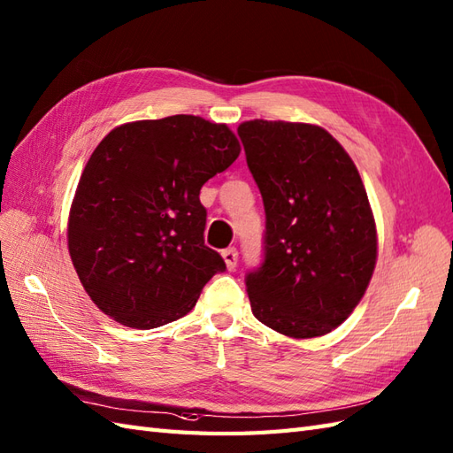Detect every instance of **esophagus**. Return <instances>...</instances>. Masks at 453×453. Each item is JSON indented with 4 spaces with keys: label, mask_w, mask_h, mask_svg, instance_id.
<instances>
[{
    "label": "esophagus",
    "mask_w": 453,
    "mask_h": 453,
    "mask_svg": "<svg viewBox=\"0 0 453 453\" xmlns=\"http://www.w3.org/2000/svg\"><path fill=\"white\" fill-rule=\"evenodd\" d=\"M222 257H224V262H226L227 270H235V266H237V250H235L234 247L226 249V250L222 252Z\"/></svg>",
    "instance_id": "esophagus-1"
}]
</instances>
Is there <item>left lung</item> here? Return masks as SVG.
<instances>
[{"label": "left lung", "mask_w": 453, "mask_h": 453, "mask_svg": "<svg viewBox=\"0 0 453 453\" xmlns=\"http://www.w3.org/2000/svg\"><path fill=\"white\" fill-rule=\"evenodd\" d=\"M237 133L266 210L265 262L245 280L250 311L289 338L328 334L359 304L376 266L363 179L319 125L252 119Z\"/></svg>", "instance_id": "8db88e82"}]
</instances>
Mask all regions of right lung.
<instances>
[{
    "instance_id": "add662e5",
    "label": "right lung",
    "mask_w": 453,
    "mask_h": 453,
    "mask_svg": "<svg viewBox=\"0 0 453 453\" xmlns=\"http://www.w3.org/2000/svg\"><path fill=\"white\" fill-rule=\"evenodd\" d=\"M226 123L198 115L123 123L84 165L67 245L84 291L110 319L150 330L185 317L226 270L204 245L201 188L237 160Z\"/></svg>"
}]
</instances>
